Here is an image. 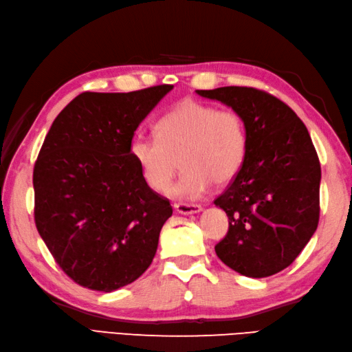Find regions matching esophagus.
Segmentation results:
<instances>
[{"label":"esophagus","instance_id":"1","mask_svg":"<svg viewBox=\"0 0 352 352\" xmlns=\"http://www.w3.org/2000/svg\"><path fill=\"white\" fill-rule=\"evenodd\" d=\"M175 210L179 214H197L202 211L200 205H188V204H175Z\"/></svg>","mask_w":352,"mask_h":352}]
</instances>
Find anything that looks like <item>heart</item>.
Listing matches in <instances>:
<instances>
[{"mask_svg": "<svg viewBox=\"0 0 352 352\" xmlns=\"http://www.w3.org/2000/svg\"><path fill=\"white\" fill-rule=\"evenodd\" d=\"M156 136L136 135L129 155L155 191L167 188L181 160L184 173L168 190L176 199H197L212 182L229 184L246 160L248 131L240 113L191 98L157 121Z\"/></svg>", "mask_w": 352, "mask_h": 352, "instance_id": "heart-1", "label": "heart"}]
</instances>
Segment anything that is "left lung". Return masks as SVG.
<instances>
[{"label": "left lung", "instance_id": "obj_1", "mask_svg": "<svg viewBox=\"0 0 352 352\" xmlns=\"http://www.w3.org/2000/svg\"><path fill=\"white\" fill-rule=\"evenodd\" d=\"M239 112L248 152L240 173L214 200L229 219L216 254L249 278L295 261L319 223L320 164L305 124L281 100L246 86L196 91Z\"/></svg>", "mask_w": 352, "mask_h": 352}]
</instances>
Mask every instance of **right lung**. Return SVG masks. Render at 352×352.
Returning <instances> with one entry per match:
<instances>
[{"label":"right lung","instance_id":"right-lung-1","mask_svg":"<svg viewBox=\"0 0 352 352\" xmlns=\"http://www.w3.org/2000/svg\"><path fill=\"white\" fill-rule=\"evenodd\" d=\"M173 89L83 92L53 121L34 164V221L65 274L113 292L152 264L170 202L129 155L136 127Z\"/></svg>","mask_w":352,"mask_h":352}]
</instances>
